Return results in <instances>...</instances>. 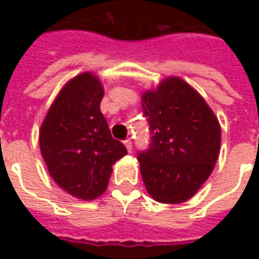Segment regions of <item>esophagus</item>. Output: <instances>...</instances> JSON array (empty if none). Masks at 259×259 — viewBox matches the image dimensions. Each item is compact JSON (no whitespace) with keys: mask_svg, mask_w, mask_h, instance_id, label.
Listing matches in <instances>:
<instances>
[{"mask_svg":"<svg viewBox=\"0 0 259 259\" xmlns=\"http://www.w3.org/2000/svg\"><path fill=\"white\" fill-rule=\"evenodd\" d=\"M124 147L127 148V151H129V152H132V150H133V148H132L133 146H132V141H130V140L124 141Z\"/></svg>","mask_w":259,"mask_h":259,"instance_id":"1","label":"esophagus"}]
</instances>
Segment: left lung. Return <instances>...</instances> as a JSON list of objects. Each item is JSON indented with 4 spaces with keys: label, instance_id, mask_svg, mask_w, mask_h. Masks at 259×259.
Listing matches in <instances>:
<instances>
[{
    "label": "left lung",
    "instance_id": "8db88e82",
    "mask_svg": "<svg viewBox=\"0 0 259 259\" xmlns=\"http://www.w3.org/2000/svg\"><path fill=\"white\" fill-rule=\"evenodd\" d=\"M151 147L139 154L146 190L162 204L190 200L209 178L221 151V124L198 91L165 77L141 93Z\"/></svg>",
    "mask_w": 259,
    "mask_h": 259
}]
</instances>
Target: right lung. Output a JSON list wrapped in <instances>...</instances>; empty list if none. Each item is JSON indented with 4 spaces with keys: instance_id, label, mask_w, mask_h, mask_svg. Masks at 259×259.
<instances>
[{
    "instance_id": "1",
    "label": "right lung",
    "mask_w": 259,
    "mask_h": 259,
    "mask_svg": "<svg viewBox=\"0 0 259 259\" xmlns=\"http://www.w3.org/2000/svg\"><path fill=\"white\" fill-rule=\"evenodd\" d=\"M104 85L97 74L74 76L55 97L38 135L50 176L81 201L96 200L107 191L112 165L127 154L111 136L100 109Z\"/></svg>"
}]
</instances>
